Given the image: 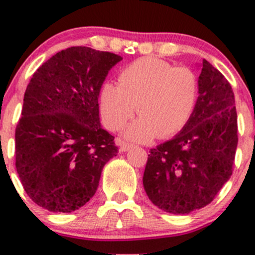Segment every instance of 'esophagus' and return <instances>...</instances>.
<instances>
[{
    "label": "esophagus",
    "mask_w": 255,
    "mask_h": 255,
    "mask_svg": "<svg viewBox=\"0 0 255 255\" xmlns=\"http://www.w3.org/2000/svg\"><path fill=\"white\" fill-rule=\"evenodd\" d=\"M133 146V144H129V143H126V142H121V148L120 150L121 151H127L128 149H130Z\"/></svg>",
    "instance_id": "1"
}]
</instances>
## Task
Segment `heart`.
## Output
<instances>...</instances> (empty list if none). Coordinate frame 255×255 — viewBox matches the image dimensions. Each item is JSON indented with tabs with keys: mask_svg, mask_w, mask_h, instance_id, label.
<instances>
[{
	"mask_svg": "<svg viewBox=\"0 0 255 255\" xmlns=\"http://www.w3.org/2000/svg\"><path fill=\"white\" fill-rule=\"evenodd\" d=\"M199 75L187 66H174L163 59L144 56L132 61L118 75V85L106 82L100 91L104 125L120 130L134 116L128 138L165 139L181 132L194 116L200 99Z\"/></svg>",
	"mask_w": 255,
	"mask_h": 255,
	"instance_id": "heart-1",
	"label": "heart"
}]
</instances>
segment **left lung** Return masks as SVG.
<instances>
[{"label": "left lung", "instance_id": "1", "mask_svg": "<svg viewBox=\"0 0 255 255\" xmlns=\"http://www.w3.org/2000/svg\"><path fill=\"white\" fill-rule=\"evenodd\" d=\"M199 79L194 116L173 139L150 149L143 175L149 200L174 215L207 206L233 173L238 144L235 94L205 59Z\"/></svg>", "mask_w": 255, "mask_h": 255}]
</instances>
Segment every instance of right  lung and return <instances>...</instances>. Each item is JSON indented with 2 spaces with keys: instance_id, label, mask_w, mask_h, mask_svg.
<instances>
[{
  "instance_id": "1",
  "label": "right lung",
  "mask_w": 255,
  "mask_h": 255,
  "mask_svg": "<svg viewBox=\"0 0 255 255\" xmlns=\"http://www.w3.org/2000/svg\"><path fill=\"white\" fill-rule=\"evenodd\" d=\"M121 60L110 51L71 47L33 74L16 127V169L38 206L79 210L96 192L105 164L117 155L115 137L100 125L99 95Z\"/></svg>"
}]
</instances>
